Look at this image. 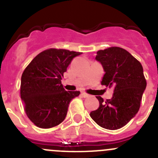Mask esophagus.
<instances>
[{"label":"esophagus","instance_id":"34e87169","mask_svg":"<svg viewBox=\"0 0 158 158\" xmlns=\"http://www.w3.org/2000/svg\"><path fill=\"white\" fill-rule=\"evenodd\" d=\"M81 95H82V97H84V98H86V97L89 96V94L86 93V92H82V93H81Z\"/></svg>","mask_w":158,"mask_h":158}]
</instances>
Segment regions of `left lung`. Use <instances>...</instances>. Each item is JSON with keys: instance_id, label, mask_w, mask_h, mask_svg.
<instances>
[{"instance_id": "1", "label": "left lung", "mask_w": 158, "mask_h": 158, "mask_svg": "<svg viewBox=\"0 0 158 158\" xmlns=\"http://www.w3.org/2000/svg\"><path fill=\"white\" fill-rule=\"evenodd\" d=\"M95 60L102 63L105 73L101 84L114 87L111 99L99 102L90 116L99 126L116 130L125 126L138 113L147 85L141 63L125 49L111 47L97 51Z\"/></svg>"}]
</instances>
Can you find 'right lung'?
Wrapping results in <instances>:
<instances>
[{"mask_svg":"<svg viewBox=\"0 0 158 158\" xmlns=\"http://www.w3.org/2000/svg\"><path fill=\"white\" fill-rule=\"evenodd\" d=\"M82 52L50 48L38 54L23 71L20 97L29 119L40 128L60 125L66 118L69 104L79 91H66L63 74L74 57Z\"/></svg>","mask_w":158,"mask_h":158,"instance_id":"add662e5","label":"right lung"}]
</instances>
